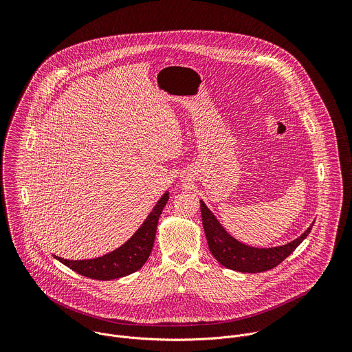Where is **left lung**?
<instances>
[{
    "instance_id": "left-lung-1",
    "label": "left lung",
    "mask_w": 352,
    "mask_h": 352,
    "mask_svg": "<svg viewBox=\"0 0 352 352\" xmlns=\"http://www.w3.org/2000/svg\"><path fill=\"white\" fill-rule=\"evenodd\" d=\"M200 212H202V223L212 255L224 267L241 273H261L278 266L309 235L315 223L314 221L302 235L285 245L254 248L231 236L217 221L204 200H200Z\"/></svg>"
}]
</instances>
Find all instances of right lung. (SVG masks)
<instances>
[{"label":"right lung","instance_id":"add662e5","mask_svg":"<svg viewBox=\"0 0 352 352\" xmlns=\"http://www.w3.org/2000/svg\"><path fill=\"white\" fill-rule=\"evenodd\" d=\"M167 202L168 192L159 199V202L138 231L124 245L104 256L85 261H68L56 255L54 258L78 274L94 280H114L135 273L146 263L152 252L159 217Z\"/></svg>","mask_w":352,"mask_h":352}]
</instances>
